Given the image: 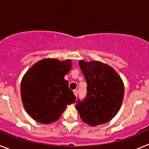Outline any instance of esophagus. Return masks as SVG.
<instances>
[{"label": "esophagus", "mask_w": 149, "mask_h": 149, "mask_svg": "<svg viewBox=\"0 0 149 149\" xmlns=\"http://www.w3.org/2000/svg\"><path fill=\"white\" fill-rule=\"evenodd\" d=\"M74 95L77 97V90H74Z\"/></svg>", "instance_id": "1"}]
</instances>
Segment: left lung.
I'll return each mask as SVG.
<instances>
[{"instance_id": "obj_1", "label": "left lung", "mask_w": 149, "mask_h": 149, "mask_svg": "<svg viewBox=\"0 0 149 149\" xmlns=\"http://www.w3.org/2000/svg\"><path fill=\"white\" fill-rule=\"evenodd\" d=\"M87 84L84 101H77L81 119L90 126L111 120L122 106L125 87L120 76L110 65L99 61H79Z\"/></svg>"}]
</instances>
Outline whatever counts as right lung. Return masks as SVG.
<instances>
[{
  "label": "right lung",
  "instance_id": "add662e5",
  "mask_svg": "<svg viewBox=\"0 0 149 149\" xmlns=\"http://www.w3.org/2000/svg\"><path fill=\"white\" fill-rule=\"evenodd\" d=\"M72 60L43 59L29 68L22 77L21 97L32 119L41 124L58 120L76 97L64 79L72 68Z\"/></svg>",
  "mask_w": 149,
  "mask_h": 149
}]
</instances>
